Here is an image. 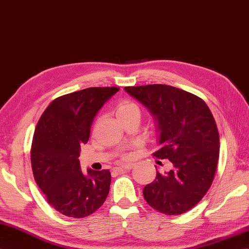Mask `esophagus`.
<instances>
[{
  "mask_svg": "<svg viewBox=\"0 0 249 249\" xmlns=\"http://www.w3.org/2000/svg\"><path fill=\"white\" fill-rule=\"evenodd\" d=\"M133 166H134L133 163H125V164L120 166V170H131Z\"/></svg>",
  "mask_w": 249,
  "mask_h": 249,
  "instance_id": "1",
  "label": "esophagus"
}]
</instances>
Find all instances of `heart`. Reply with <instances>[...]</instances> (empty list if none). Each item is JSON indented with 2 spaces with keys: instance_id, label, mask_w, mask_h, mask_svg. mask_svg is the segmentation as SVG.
<instances>
[{
  "instance_id": "heart-1",
  "label": "heart",
  "mask_w": 249,
  "mask_h": 249,
  "mask_svg": "<svg viewBox=\"0 0 249 249\" xmlns=\"http://www.w3.org/2000/svg\"><path fill=\"white\" fill-rule=\"evenodd\" d=\"M134 113H137L139 114V109L138 107L131 102H122L118 106H117V109H116V114H117V117L118 118H122L127 115H131V114Z\"/></svg>"
}]
</instances>
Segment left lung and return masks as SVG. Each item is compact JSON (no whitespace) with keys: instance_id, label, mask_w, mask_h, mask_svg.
Returning <instances> with one entry per match:
<instances>
[{"instance_id":"left-lung-1","label":"left lung","mask_w":249,"mask_h":249,"mask_svg":"<svg viewBox=\"0 0 249 249\" xmlns=\"http://www.w3.org/2000/svg\"><path fill=\"white\" fill-rule=\"evenodd\" d=\"M125 92L149 110L159 133L158 159L174 167L143 189L154 210L167 216L190 211L203 198L216 173L220 140L207 105L192 93L166 85L125 87Z\"/></svg>"}]
</instances>
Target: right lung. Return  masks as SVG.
I'll return each instance as SVG.
<instances>
[{
	"label": "right lung",
	"mask_w": 249,
	"mask_h": 249,
	"mask_svg": "<svg viewBox=\"0 0 249 249\" xmlns=\"http://www.w3.org/2000/svg\"><path fill=\"white\" fill-rule=\"evenodd\" d=\"M119 88H88L60 96L39 118L31 145L36 182L48 203L71 218H84L104 204L109 170H80V145L87 143L94 117Z\"/></svg>",
	"instance_id": "right-lung-1"
}]
</instances>
